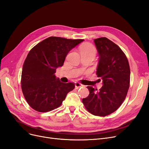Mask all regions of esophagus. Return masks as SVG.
I'll return each instance as SVG.
<instances>
[{
	"instance_id": "34e87169",
	"label": "esophagus",
	"mask_w": 149,
	"mask_h": 149,
	"mask_svg": "<svg viewBox=\"0 0 149 149\" xmlns=\"http://www.w3.org/2000/svg\"><path fill=\"white\" fill-rule=\"evenodd\" d=\"M74 85H75L76 88H79V87H84V85H82V84H80L79 82H76L74 83Z\"/></svg>"
}]
</instances>
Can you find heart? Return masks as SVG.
Wrapping results in <instances>:
<instances>
[{
  "label": "heart",
  "mask_w": 149,
  "mask_h": 149,
  "mask_svg": "<svg viewBox=\"0 0 149 149\" xmlns=\"http://www.w3.org/2000/svg\"><path fill=\"white\" fill-rule=\"evenodd\" d=\"M81 54H85L88 55L94 56L96 54V49L95 47L91 44H84L79 47Z\"/></svg>",
  "instance_id": "1"
}]
</instances>
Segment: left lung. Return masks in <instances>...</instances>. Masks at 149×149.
Segmentation results:
<instances>
[{
  "label": "left lung",
  "mask_w": 149,
  "mask_h": 149,
  "mask_svg": "<svg viewBox=\"0 0 149 149\" xmlns=\"http://www.w3.org/2000/svg\"><path fill=\"white\" fill-rule=\"evenodd\" d=\"M93 41L99 56L97 74L103 86L99 91L88 86L90 93L82 103L92 114L103 117L115 112L125 99L130 68L125 54L114 42L106 37Z\"/></svg>",
  "instance_id": "1"
}]
</instances>
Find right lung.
Segmentation results:
<instances>
[{
  "label": "right lung",
  "instance_id": "right-lung-1",
  "mask_svg": "<svg viewBox=\"0 0 149 149\" xmlns=\"http://www.w3.org/2000/svg\"><path fill=\"white\" fill-rule=\"evenodd\" d=\"M84 40L50 37L29 51L22 67L21 88L34 110L46 112L57 108L74 88L73 83L61 82L55 73L68 53Z\"/></svg>",
  "mask_w": 149,
  "mask_h": 149
}]
</instances>
